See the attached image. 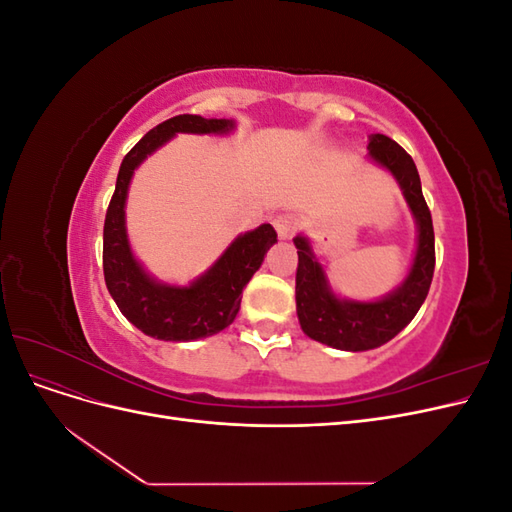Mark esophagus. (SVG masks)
I'll return each instance as SVG.
<instances>
[{
  "label": "esophagus",
  "mask_w": 512,
  "mask_h": 512,
  "mask_svg": "<svg viewBox=\"0 0 512 512\" xmlns=\"http://www.w3.org/2000/svg\"><path fill=\"white\" fill-rule=\"evenodd\" d=\"M273 226L277 230V235H280L282 239H288V237H292V232L297 230V220L286 213V215H280V218H275Z\"/></svg>",
  "instance_id": "1"
}]
</instances>
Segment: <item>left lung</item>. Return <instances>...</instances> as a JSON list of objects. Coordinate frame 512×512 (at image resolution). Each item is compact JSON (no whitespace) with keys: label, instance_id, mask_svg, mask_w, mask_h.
<instances>
[{"label":"left lung","instance_id":"left-lung-1","mask_svg":"<svg viewBox=\"0 0 512 512\" xmlns=\"http://www.w3.org/2000/svg\"><path fill=\"white\" fill-rule=\"evenodd\" d=\"M369 158L389 170L404 192L416 222V252L410 273L401 286L378 301L339 299L331 290L327 273L318 262L307 237L297 235V316L307 337L337 350L363 352L393 339L421 309L436 267L431 213L423 198L421 177L414 160L393 138L384 134L369 136Z\"/></svg>","mask_w":512,"mask_h":512}]
</instances>
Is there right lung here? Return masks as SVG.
Here are the masks:
<instances>
[{
  "label": "right lung",
  "instance_id": "obj_1",
  "mask_svg": "<svg viewBox=\"0 0 512 512\" xmlns=\"http://www.w3.org/2000/svg\"><path fill=\"white\" fill-rule=\"evenodd\" d=\"M232 128V119L170 117L149 130L119 166L115 194L104 220V282L119 312L149 337L164 342H192L224 331L239 314L243 288L260 269L269 247L277 243V232L271 224L243 232L190 286H170L153 280L132 254L126 232V198L134 170L179 132L228 134Z\"/></svg>",
  "mask_w": 512,
  "mask_h": 512
}]
</instances>
